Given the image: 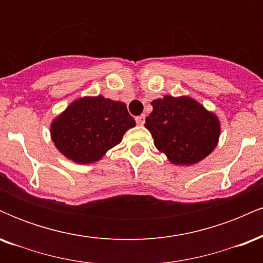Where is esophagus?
I'll use <instances>...</instances> for the list:
<instances>
[{"mask_svg":"<svg viewBox=\"0 0 263 263\" xmlns=\"http://www.w3.org/2000/svg\"><path fill=\"white\" fill-rule=\"evenodd\" d=\"M144 119H146V117H144V115H141V116L136 117V122H137V125H140V126L143 125Z\"/></svg>","mask_w":263,"mask_h":263,"instance_id":"1","label":"esophagus"}]
</instances>
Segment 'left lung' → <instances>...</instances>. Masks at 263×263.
<instances>
[{
    "mask_svg": "<svg viewBox=\"0 0 263 263\" xmlns=\"http://www.w3.org/2000/svg\"><path fill=\"white\" fill-rule=\"evenodd\" d=\"M153 111L146 117L157 149L172 163L192 165L209 156L218 144L220 122L188 96H164L151 102Z\"/></svg>",
    "mask_w": 263,
    "mask_h": 263,
    "instance_id": "1",
    "label": "left lung"
}]
</instances>
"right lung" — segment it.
Segmentation results:
<instances>
[{
	"label": "right lung",
	"instance_id": "add662e5",
	"mask_svg": "<svg viewBox=\"0 0 263 263\" xmlns=\"http://www.w3.org/2000/svg\"><path fill=\"white\" fill-rule=\"evenodd\" d=\"M134 126V117L123 102L86 96L69 105L54 120L50 135L66 158L86 164L102 158Z\"/></svg>",
	"mask_w": 263,
	"mask_h": 263
}]
</instances>
